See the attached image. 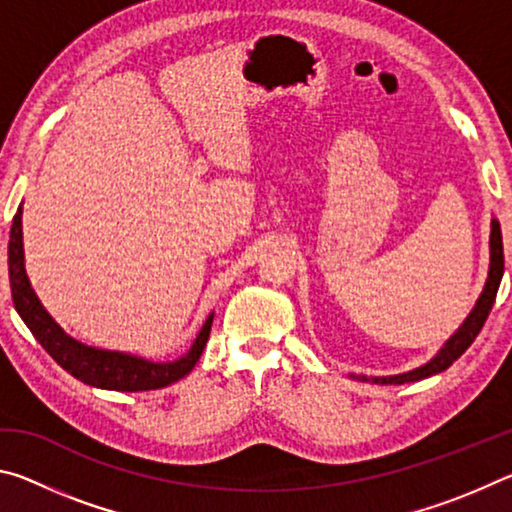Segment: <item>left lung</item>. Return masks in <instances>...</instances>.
I'll use <instances>...</instances> for the list:
<instances>
[{
  "label": "left lung",
  "mask_w": 512,
  "mask_h": 512,
  "mask_svg": "<svg viewBox=\"0 0 512 512\" xmlns=\"http://www.w3.org/2000/svg\"><path fill=\"white\" fill-rule=\"evenodd\" d=\"M490 228L492 230H490V271H488V280H485L483 293L479 296V300H476V305L470 311V316H467L465 323L456 329V334L452 336V339H449L443 345V348H440L436 357H433L429 363H424V366H420V368L402 372V375H393V377L359 375L357 379L372 381V384H406V381H420V379H427L431 375H438V372L447 370L467 348H470L476 336H479L485 318H488V314H490L492 305H495L501 275H504V244H501L499 221L492 219Z\"/></svg>",
  "instance_id": "left-lung-1"
}]
</instances>
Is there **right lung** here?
Wrapping results in <instances>:
<instances>
[{
	"instance_id": "obj_1",
	"label": "right lung",
	"mask_w": 512,
	"mask_h": 512,
	"mask_svg": "<svg viewBox=\"0 0 512 512\" xmlns=\"http://www.w3.org/2000/svg\"><path fill=\"white\" fill-rule=\"evenodd\" d=\"M8 280H11L13 305L17 314L27 323L31 334L36 336L38 343L49 352L60 368H65L69 375L81 379L83 384L106 388V391H155L183 379L192 372L196 361L201 359L205 343L210 339V329L214 314L207 316L205 325L198 332L196 341L185 357L176 361L158 363L133 354L99 350L63 332L49 311L42 307L36 291L31 289V282L24 271V246H22V205L17 207L11 225V239H8Z\"/></svg>"
}]
</instances>
